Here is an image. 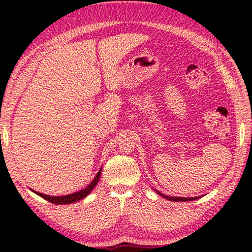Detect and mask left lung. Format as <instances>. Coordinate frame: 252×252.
<instances>
[{"instance_id": "8db88e82", "label": "left lung", "mask_w": 252, "mask_h": 252, "mask_svg": "<svg viewBox=\"0 0 252 252\" xmlns=\"http://www.w3.org/2000/svg\"><path fill=\"white\" fill-rule=\"evenodd\" d=\"M156 192L158 193V194H160L161 197H163V198H165L167 200H169V201H191V200H195V199H198V198H200V197H195V198H179V197H169V195H164V194H162L160 191H158V190H156Z\"/></svg>"}]
</instances>
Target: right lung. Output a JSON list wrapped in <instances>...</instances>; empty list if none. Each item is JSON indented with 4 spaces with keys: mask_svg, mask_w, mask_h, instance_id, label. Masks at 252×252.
Returning <instances> with one entry per match:
<instances>
[{
    "mask_svg": "<svg viewBox=\"0 0 252 252\" xmlns=\"http://www.w3.org/2000/svg\"><path fill=\"white\" fill-rule=\"evenodd\" d=\"M100 174H101V169H100V171L97 172L95 178L91 181L90 185H89L87 188H85V189L80 190V191H78V192H75V193H71V194H67V195H62V197H50V195H46V194L40 193V192H35V191H34V192H35L36 194H39L40 197H42L43 199L48 200L49 202L54 203V204H69V203H73V202L79 201V200H81V199L85 198L89 193L91 192L93 188H94L95 185L97 183V181H99Z\"/></svg>",
    "mask_w": 252,
    "mask_h": 252,
    "instance_id": "obj_1",
    "label": "right lung"
}]
</instances>
